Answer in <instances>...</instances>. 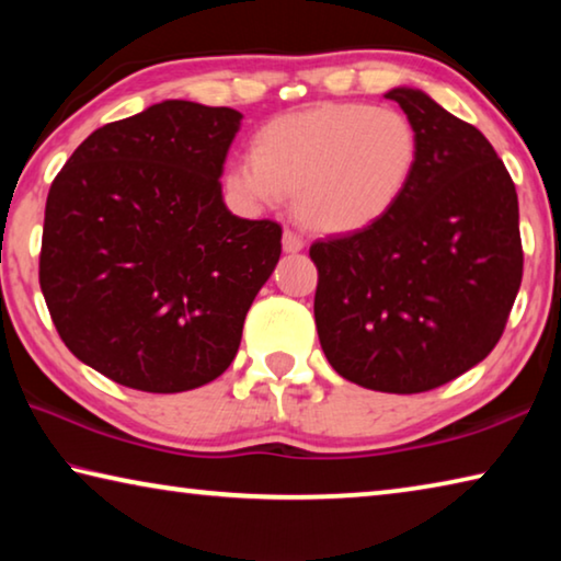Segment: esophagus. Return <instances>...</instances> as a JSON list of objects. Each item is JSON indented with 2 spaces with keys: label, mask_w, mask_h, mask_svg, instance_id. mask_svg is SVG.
I'll list each match as a JSON object with an SVG mask.
<instances>
[{
  "label": "esophagus",
  "mask_w": 561,
  "mask_h": 561,
  "mask_svg": "<svg viewBox=\"0 0 561 561\" xmlns=\"http://www.w3.org/2000/svg\"><path fill=\"white\" fill-rule=\"evenodd\" d=\"M282 247H284V252H287V254H297V252H301V250H304V240H301V237H299L297 232L284 230Z\"/></svg>",
  "instance_id": "esophagus-1"
}]
</instances>
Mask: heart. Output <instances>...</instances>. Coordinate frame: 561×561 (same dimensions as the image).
I'll return each instance as SVG.
<instances>
[{"instance_id":"heart-1","label":"heart","mask_w":561,"mask_h":561,"mask_svg":"<svg viewBox=\"0 0 561 561\" xmlns=\"http://www.w3.org/2000/svg\"><path fill=\"white\" fill-rule=\"evenodd\" d=\"M421 144L405 113L371 103H319L284 113L252 136L225 187L250 210L294 195V215L321 234H354L401 201Z\"/></svg>"}]
</instances>
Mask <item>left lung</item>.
Wrapping results in <instances>:
<instances>
[{
  "mask_svg": "<svg viewBox=\"0 0 561 561\" xmlns=\"http://www.w3.org/2000/svg\"><path fill=\"white\" fill-rule=\"evenodd\" d=\"M386 99L417 130L415 173L383 220L319 240L314 319L339 376L423 393L485 358L522 282L515 183L482 133L417 89Z\"/></svg>",
  "mask_w": 561,
  "mask_h": 561,
  "instance_id": "8db88e82",
  "label": "left lung"
}]
</instances>
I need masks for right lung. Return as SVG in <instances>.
<instances>
[{
  "label": "right lung",
  "instance_id": "right-lung-1",
  "mask_svg": "<svg viewBox=\"0 0 561 561\" xmlns=\"http://www.w3.org/2000/svg\"><path fill=\"white\" fill-rule=\"evenodd\" d=\"M242 113L163 101L93 130L46 197L39 284L71 354L180 393L225 374L282 254V227L222 201Z\"/></svg>",
  "mask_w": 561,
  "mask_h": 561
}]
</instances>
